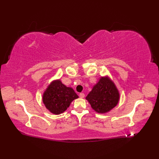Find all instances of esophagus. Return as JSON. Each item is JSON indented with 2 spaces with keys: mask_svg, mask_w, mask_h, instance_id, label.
<instances>
[{
  "mask_svg": "<svg viewBox=\"0 0 159 159\" xmlns=\"http://www.w3.org/2000/svg\"><path fill=\"white\" fill-rule=\"evenodd\" d=\"M79 97L81 98H83L85 97V94H84L83 93H80L79 94Z\"/></svg>",
  "mask_w": 159,
  "mask_h": 159,
  "instance_id": "esophagus-1",
  "label": "esophagus"
}]
</instances>
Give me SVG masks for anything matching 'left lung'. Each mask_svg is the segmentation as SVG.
<instances>
[{
	"label": "left lung",
	"mask_w": 159,
	"mask_h": 159,
	"mask_svg": "<svg viewBox=\"0 0 159 159\" xmlns=\"http://www.w3.org/2000/svg\"><path fill=\"white\" fill-rule=\"evenodd\" d=\"M120 93L114 82L108 76H101L86 97L92 109L98 113H106L119 102Z\"/></svg>",
	"instance_id": "1"
}]
</instances>
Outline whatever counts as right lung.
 Masks as SVG:
<instances>
[{
    "mask_svg": "<svg viewBox=\"0 0 159 159\" xmlns=\"http://www.w3.org/2000/svg\"><path fill=\"white\" fill-rule=\"evenodd\" d=\"M79 98L72 87H66L60 79L54 80L44 91L42 102L50 113L59 115L66 111L74 99Z\"/></svg>",
    "mask_w": 159,
    "mask_h": 159,
    "instance_id": "add662e5",
    "label": "right lung"
}]
</instances>
